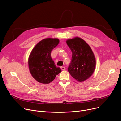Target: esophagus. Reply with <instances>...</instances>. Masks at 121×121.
I'll use <instances>...</instances> for the list:
<instances>
[{
  "label": "esophagus",
  "mask_w": 121,
  "mask_h": 121,
  "mask_svg": "<svg viewBox=\"0 0 121 121\" xmlns=\"http://www.w3.org/2000/svg\"><path fill=\"white\" fill-rule=\"evenodd\" d=\"M61 68V69H62V70H65V67H60Z\"/></svg>",
  "instance_id": "1"
}]
</instances>
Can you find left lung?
Instances as JSON below:
<instances>
[{"label": "left lung", "mask_w": 121, "mask_h": 121, "mask_svg": "<svg viewBox=\"0 0 121 121\" xmlns=\"http://www.w3.org/2000/svg\"><path fill=\"white\" fill-rule=\"evenodd\" d=\"M72 52L68 71L72 77L81 82L87 79L93 73L96 59L92 50L87 43L78 37L66 41Z\"/></svg>", "instance_id": "obj_1"}]
</instances>
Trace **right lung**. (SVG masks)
Returning <instances> with one entry per match:
<instances>
[{
  "mask_svg": "<svg viewBox=\"0 0 121 121\" xmlns=\"http://www.w3.org/2000/svg\"><path fill=\"white\" fill-rule=\"evenodd\" d=\"M59 43L58 39L47 38L38 43L30 54L28 66L33 78L40 83L48 84L61 73L51 57L52 50Z\"/></svg>",
  "mask_w": 121,
  "mask_h": 121,
  "instance_id": "obj_1",
  "label": "right lung"
}]
</instances>
